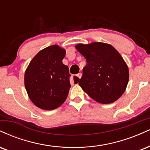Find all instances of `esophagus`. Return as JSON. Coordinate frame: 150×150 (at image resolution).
I'll use <instances>...</instances> for the list:
<instances>
[{
  "instance_id": "1",
  "label": "esophagus",
  "mask_w": 150,
  "mask_h": 150,
  "mask_svg": "<svg viewBox=\"0 0 150 150\" xmlns=\"http://www.w3.org/2000/svg\"><path fill=\"white\" fill-rule=\"evenodd\" d=\"M77 77H79V78H81V77H82V73H79L78 74H77Z\"/></svg>"
}]
</instances>
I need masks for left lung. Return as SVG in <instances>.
Wrapping results in <instances>:
<instances>
[{
    "mask_svg": "<svg viewBox=\"0 0 150 150\" xmlns=\"http://www.w3.org/2000/svg\"><path fill=\"white\" fill-rule=\"evenodd\" d=\"M75 48L87 63L79 82L82 89L101 104L119 99L128 85L129 70L118 51L102 42L79 44Z\"/></svg>",
    "mask_w": 150,
    "mask_h": 150,
    "instance_id": "left-lung-1",
    "label": "left lung"
}]
</instances>
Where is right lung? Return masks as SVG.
I'll return each mask as SVG.
<instances>
[{
  "label": "right lung",
  "instance_id": "add662e5",
  "mask_svg": "<svg viewBox=\"0 0 150 150\" xmlns=\"http://www.w3.org/2000/svg\"><path fill=\"white\" fill-rule=\"evenodd\" d=\"M65 50L58 45L46 47L36 55L25 73V86L37 107L53 110L61 106L70 87L69 68L63 63ZM79 78L77 77V83Z\"/></svg>",
  "mask_w": 150,
  "mask_h": 150
}]
</instances>
